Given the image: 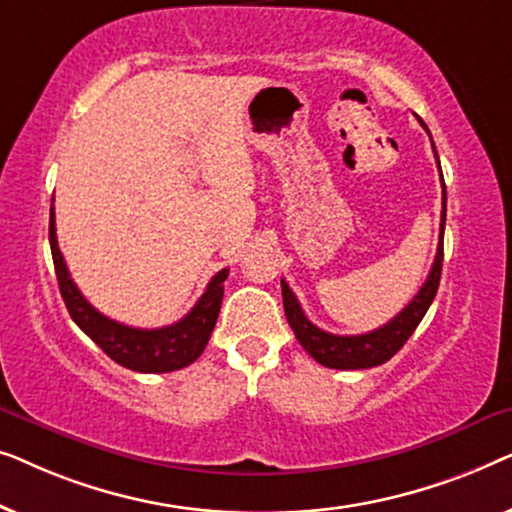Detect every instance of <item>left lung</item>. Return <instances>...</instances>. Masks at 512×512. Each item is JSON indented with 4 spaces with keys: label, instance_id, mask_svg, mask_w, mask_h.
<instances>
[{
    "label": "left lung",
    "instance_id": "1",
    "mask_svg": "<svg viewBox=\"0 0 512 512\" xmlns=\"http://www.w3.org/2000/svg\"><path fill=\"white\" fill-rule=\"evenodd\" d=\"M424 125V121H419ZM426 128V125H424ZM429 132V128H426ZM436 153V146H433ZM438 160V156H436ZM440 167V160H438ZM443 177V172H440ZM445 181H443V214H440V235H438V249L436 258H433L431 272L426 277V282L415 298L396 314L389 324H384L375 331L363 333V335H333L321 331L319 326H314L310 319L305 317L303 307H300L296 293L289 289V284L282 279V298H284V312L286 321L296 333L300 345L305 347V352L312 356L314 361H319L321 366L335 368V370H359V368H375L387 363L398 349H401L419 321L424 319L426 310H429L433 298H436L438 284H440V270H443V237H445Z\"/></svg>",
    "mask_w": 512,
    "mask_h": 512
}]
</instances>
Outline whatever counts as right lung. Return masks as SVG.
I'll return each instance as SVG.
<instances>
[{"mask_svg":"<svg viewBox=\"0 0 512 512\" xmlns=\"http://www.w3.org/2000/svg\"><path fill=\"white\" fill-rule=\"evenodd\" d=\"M48 240H51V254L58 286L65 300L74 324L102 349L109 359L118 366L137 370V373H172V370L186 368L205 352L209 335H212L216 319H219L221 300H223V282H226L228 270L223 268L207 284L198 303L184 319L177 324L163 328H132L118 321L104 317L93 305L83 298L76 289L74 279L69 277L67 263L60 254L58 235H55V212L51 207V226H48Z\"/></svg>","mask_w":512,"mask_h":512,"instance_id":"add662e5","label":"right lung"}]
</instances>
